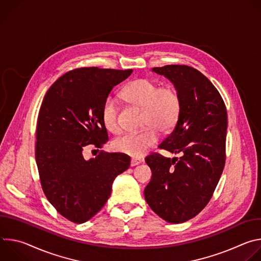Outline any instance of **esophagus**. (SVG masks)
<instances>
[{
    "mask_svg": "<svg viewBox=\"0 0 261 261\" xmlns=\"http://www.w3.org/2000/svg\"><path fill=\"white\" fill-rule=\"evenodd\" d=\"M141 159H138V158H132L131 159V166H135V165H138L141 163Z\"/></svg>",
    "mask_w": 261,
    "mask_h": 261,
    "instance_id": "esophagus-1",
    "label": "esophagus"
}]
</instances>
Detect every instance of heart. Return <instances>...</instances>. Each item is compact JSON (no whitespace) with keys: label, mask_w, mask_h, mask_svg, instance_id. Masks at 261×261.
<instances>
[{"label":"heart","mask_w":261,"mask_h":261,"mask_svg":"<svg viewBox=\"0 0 261 261\" xmlns=\"http://www.w3.org/2000/svg\"><path fill=\"white\" fill-rule=\"evenodd\" d=\"M127 102L142 108V131L125 133L113 141L114 150L131 157H141L158 140V132L169 131L180 113V97L172 87H159L148 79L130 83L122 92ZM102 121L105 128L118 133L121 130L117 100L107 97L102 107Z\"/></svg>","instance_id":"1"}]
</instances>
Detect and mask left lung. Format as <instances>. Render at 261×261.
Segmentation results:
<instances>
[{"label": "left lung", "mask_w": 261, "mask_h": 261, "mask_svg": "<svg viewBox=\"0 0 261 261\" xmlns=\"http://www.w3.org/2000/svg\"><path fill=\"white\" fill-rule=\"evenodd\" d=\"M180 97V113L159 148L180 157L152 153L145 158L152 179L144 189L150 207L169 223H182L211 200L225 165L227 111L214 85L186 65L155 67Z\"/></svg>", "instance_id": "8db88e82"}]
</instances>
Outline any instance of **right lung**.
Instances as JSON below:
<instances>
[{
    "mask_svg": "<svg viewBox=\"0 0 261 261\" xmlns=\"http://www.w3.org/2000/svg\"><path fill=\"white\" fill-rule=\"evenodd\" d=\"M128 70L86 67L71 70L46 92L37 120L35 158L42 190L54 207L73 223H84L105 204L115 178L130 157L101 151L85 160L87 145L108 141L102 107Z\"/></svg>",
    "mask_w": 261,
    "mask_h": 261,
    "instance_id": "1",
    "label": "right lung"
}]
</instances>
